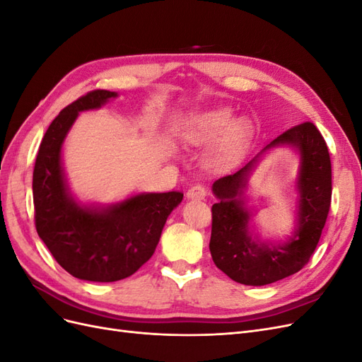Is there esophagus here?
<instances>
[{
  "label": "esophagus",
  "mask_w": 362,
  "mask_h": 362,
  "mask_svg": "<svg viewBox=\"0 0 362 362\" xmlns=\"http://www.w3.org/2000/svg\"><path fill=\"white\" fill-rule=\"evenodd\" d=\"M208 194V187L206 185H204V184H196V185H193V187H190L189 189V192H187V198L189 199H204L205 196Z\"/></svg>",
  "instance_id": "esophagus-1"
}]
</instances>
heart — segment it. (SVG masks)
I'll use <instances>...</instances> for the list:
<instances>
[{
    "mask_svg": "<svg viewBox=\"0 0 362 362\" xmlns=\"http://www.w3.org/2000/svg\"><path fill=\"white\" fill-rule=\"evenodd\" d=\"M233 120V115L229 110H216L213 113H208L202 116L198 124L193 127V131L190 133V139L194 144H208L213 141L216 137L221 136L223 131L229 127ZM246 131V125L243 120H237L231 127V144L237 141L240 137H243ZM233 160V151L231 146L223 148L218 152L216 157L217 166H226Z\"/></svg>",
    "mask_w": 362,
    "mask_h": 362,
    "instance_id": "obj_1",
    "label": "heart"
}]
</instances>
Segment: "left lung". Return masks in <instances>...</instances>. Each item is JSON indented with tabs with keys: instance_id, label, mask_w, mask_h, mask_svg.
Instances as JSON below:
<instances>
[{
	"instance_id": "1",
	"label": "left lung",
	"mask_w": 362,
	"mask_h": 362,
	"mask_svg": "<svg viewBox=\"0 0 362 362\" xmlns=\"http://www.w3.org/2000/svg\"><path fill=\"white\" fill-rule=\"evenodd\" d=\"M279 144L296 146L302 157L298 182L299 228L288 243L267 246L250 235L242 190L254 161L213 184L218 202L211 206V257L225 275L245 286H266L303 269L314 254L329 214L332 169L320 131L313 122H302L284 131L267 148Z\"/></svg>"
}]
</instances>
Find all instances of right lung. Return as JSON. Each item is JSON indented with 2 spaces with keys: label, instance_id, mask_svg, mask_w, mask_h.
I'll return each mask as SVG.
<instances>
[{
  "label": "right lung",
  "instance_id": "obj_1",
  "mask_svg": "<svg viewBox=\"0 0 362 362\" xmlns=\"http://www.w3.org/2000/svg\"><path fill=\"white\" fill-rule=\"evenodd\" d=\"M115 92L96 89L64 107L43 136L33 170L35 225L51 255L72 276L115 282L136 273L152 257L182 192L137 194L98 211L76 205L66 192L60 149L78 112L101 107Z\"/></svg>",
  "mask_w": 362,
  "mask_h": 362
}]
</instances>
